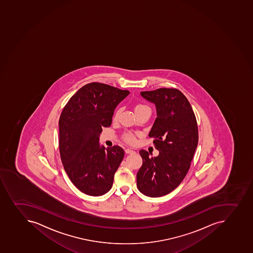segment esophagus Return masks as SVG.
<instances>
[{"label":"esophagus","mask_w":253,"mask_h":253,"mask_svg":"<svg viewBox=\"0 0 253 253\" xmlns=\"http://www.w3.org/2000/svg\"><path fill=\"white\" fill-rule=\"evenodd\" d=\"M125 152H126V154H131V153H133L134 151L132 149H129V148H127V149L125 150Z\"/></svg>","instance_id":"34e87169"}]
</instances>
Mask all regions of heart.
I'll use <instances>...</instances> for the list:
<instances>
[{"label": "heart", "mask_w": 253, "mask_h": 253, "mask_svg": "<svg viewBox=\"0 0 253 253\" xmlns=\"http://www.w3.org/2000/svg\"><path fill=\"white\" fill-rule=\"evenodd\" d=\"M147 109H150L149 106L146 105V104L142 103H137L134 107L136 114L139 113L141 111L147 110ZM120 114H121V108H118L116 110V112H115L114 119L117 120L119 116H120ZM122 138H123L125 142H127V143H129V144H133V143H135V142H136V138H135L134 135L129 132H124L123 135H122Z\"/></svg>", "instance_id": "b5f03b06"}]
</instances>
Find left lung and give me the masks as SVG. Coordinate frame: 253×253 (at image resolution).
<instances>
[{
    "mask_svg": "<svg viewBox=\"0 0 253 253\" xmlns=\"http://www.w3.org/2000/svg\"><path fill=\"white\" fill-rule=\"evenodd\" d=\"M157 107V117L149 132L157 157L141 150L142 165L137 173L138 190L158 198L174 190L185 178L198 146V127L188 99L176 88L141 92Z\"/></svg>",
    "mask_w": 253,
    "mask_h": 253,
    "instance_id": "1",
    "label": "left lung"
}]
</instances>
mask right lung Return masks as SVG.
I'll use <instances>...</instances> for the list:
<instances>
[{
    "mask_svg": "<svg viewBox=\"0 0 253 253\" xmlns=\"http://www.w3.org/2000/svg\"><path fill=\"white\" fill-rule=\"evenodd\" d=\"M129 93L101 83H90L70 97L59 120V150L65 172L87 195L101 196L113 184L125 152L100 147L102 127H110L116 106Z\"/></svg>",
    "mask_w": 253,
    "mask_h": 253,
    "instance_id": "right-lung-1",
    "label": "right lung"
}]
</instances>
